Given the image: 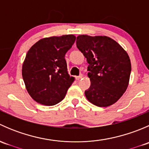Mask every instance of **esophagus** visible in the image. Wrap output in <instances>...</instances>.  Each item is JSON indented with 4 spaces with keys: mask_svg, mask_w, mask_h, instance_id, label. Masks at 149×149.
<instances>
[{
    "mask_svg": "<svg viewBox=\"0 0 149 149\" xmlns=\"http://www.w3.org/2000/svg\"><path fill=\"white\" fill-rule=\"evenodd\" d=\"M82 78H83V75H82V74H81L80 76H76V80H79V79H82Z\"/></svg>",
    "mask_w": 149,
    "mask_h": 149,
    "instance_id": "esophagus-1",
    "label": "esophagus"
}]
</instances>
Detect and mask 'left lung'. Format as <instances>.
Instances as JSON below:
<instances>
[{
  "label": "left lung",
  "mask_w": 149,
  "mask_h": 149,
  "mask_svg": "<svg viewBox=\"0 0 149 149\" xmlns=\"http://www.w3.org/2000/svg\"><path fill=\"white\" fill-rule=\"evenodd\" d=\"M76 46L88 63L91 86L85 91L86 99L97 107L115 104L128 86L131 63L127 52L106 36L79 35Z\"/></svg>",
  "instance_id": "left-lung-1"
}]
</instances>
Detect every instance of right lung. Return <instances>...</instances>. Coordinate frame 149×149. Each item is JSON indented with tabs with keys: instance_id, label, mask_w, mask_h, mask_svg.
I'll return each instance as SVG.
<instances>
[{
	"instance_id": "1",
	"label": "right lung",
	"mask_w": 149,
	"mask_h": 149,
	"mask_svg": "<svg viewBox=\"0 0 149 149\" xmlns=\"http://www.w3.org/2000/svg\"><path fill=\"white\" fill-rule=\"evenodd\" d=\"M76 40L73 34L41 39L27 52L22 77L35 102L52 106L62 101L75 78L68 72L65 55Z\"/></svg>"
}]
</instances>
